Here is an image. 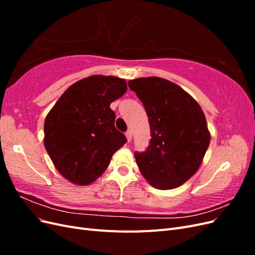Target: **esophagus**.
<instances>
[{
	"mask_svg": "<svg viewBox=\"0 0 255 255\" xmlns=\"http://www.w3.org/2000/svg\"><path fill=\"white\" fill-rule=\"evenodd\" d=\"M132 130L130 129H128V132L126 133V137H127V139H128V141L129 142L130 140H132Z\"/></svg>",
	"mask_w": 255,
	"mask_h": 255,
	"instance_id": "1",
	"label": "esophagus"
}]
</instances>
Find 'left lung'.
Wrapping results in <instances>:
<instances>
[{
	"instance_id": "obj_1",
	"label": "left lung",
	"mask_w": 255,
	"mask_h": 255,
	"mask_svg": "<svg viewBox=\"0 0 255 255\" xmlns=\"http://www.w3.org/2000/svg\"><path fill=\"white\" fill-rule=\"evenodd\" d=\"M148 115L146 151L135 153L138 168L151 186L173 189L201 166L211 141L205 115L188 92L170 81L149 76L128 81Z\"/></svg>"
}]
</instances>
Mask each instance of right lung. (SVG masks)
Returning a JSON list of instances; mask_svg holds the SVG:
<instances>
[{
	"label": "right lung",
	"instance_id": "add662e5",
	"mask_svg": "<svg viewBox=\"0 0 255 255\" xmlns=\"http://www.w3.org/2000/svg\"><path fill=\"white\" fill-rule=\"evenodd\" d=\"M127 89L125 79L91 75L72 84L48 113L44 148L66 180L82 186L94 183L127 142L110 107Z\"/></svg>",
	"mask_w": 255,
	"mask_h": 255
}]
</instances>
